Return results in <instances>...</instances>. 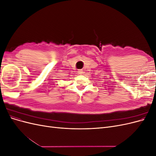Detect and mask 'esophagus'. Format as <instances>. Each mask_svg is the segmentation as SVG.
Returning a JSON list of instances; mask_svg holds the SVG:
<instances>
[{
  "mask_svg": "<svg viewBox=\"0 0 156 156\" xmlns=\"http://www.w3.org/2000/svg\"><path fill=\"white\" fill-rule=\"evenodd\" d=\"M78 73H79V74H80V75L83 74V71L82 69H79V70L78 71Z\"/></svg>",
  "mask_w": 156,
  "mask_h": 156,
  "instance_id": "esophagus-1",
  "label": "esophagus"
}]
</instances>
